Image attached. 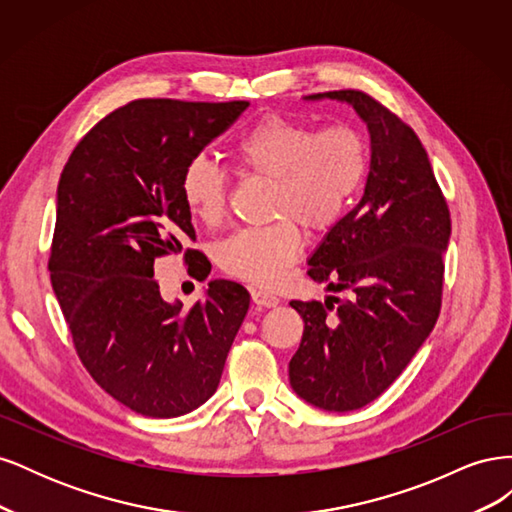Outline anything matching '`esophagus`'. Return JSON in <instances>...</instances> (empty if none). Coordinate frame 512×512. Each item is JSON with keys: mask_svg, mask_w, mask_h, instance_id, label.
Wrapping results in <instances>:
<instances>
[{"mask_svg": "<svg viewBox=\"0 0 512 512\" xmlns=\"http://www.w3.org/2000/svg\"><path fill=\"white\" fill-rule=\"evenodd\" d=\"M252 301H254L258 307H275V305H280V299H277L275 294L265 292V290H260V288H254V290H252Z\"/></svg>", "mask_w": 512, "mask_h": 512, "instance_id": "1", "label": "esophagus"}]
</instances>
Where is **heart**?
<instances>
[{
	"label": "heart",
	"mask_w": 512,
	"mask_h": 512,
	"mask_svg": "<svg viewBox=\"0 0 512 512\" xmlns=\"http://www.w3.org/2000/svg\"><path fill=\"white\" fill-rule=\"evenodd\" d=\"M235 158L247 173L275 181L273 215L284 220L237 230L220 243L218 262L241 280L275 286L301 250V232L292 220L324 230L342 218L365 181L367 143L346 123L316 132L305 121L269 115L239 138ZM179 192L194 218L220 222L226 179L207 156L185 162Z\"/></svg>",
	"instance_id": "heart-1"
}]
</instances>
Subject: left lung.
Instances as JSON below:
<instances>
[{"mask_svg":"<svg viewBox=\"0 0 512 512\" xmlns=\"http://www.w3.org/2000/svg\"><path fill=\"white\" fill-rule=\"evenodd\" d=\"M305 102L354 108L369 132L365 192L322 237L307 275L350 299L290 301L305 329L288 365L292 391L309 406L350 412L380 397L408 367L440 314L451 215L418 136L361 91Z\"/></svg>","mask_w":512,"mask_h":512,"instance_id":"1","label":"left lung"}]
</instances>
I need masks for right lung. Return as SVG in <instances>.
Returning <instances> with one entry per match:
<instances>
[{
  "label": "right lung",
  "instance_id": "right-lung-1",
  "mask_svg": "<svg viewBox=\"0 0 512 512\" xmlns=\"http://www.w3.org/2000/svg\"><path fill=\"white\" fill-rule=\"evenodd\" d=\"M247 106L134 100L96 123L61 173L55 297L89 374L143 416L175 418L205 404L250 307L241 284L215 280L185 312L153 280L156 258L194 239L179 192L185 162Z\"/></svg>",
  "mask_w": 512,
  "mask_h": 512
}]
</instances>
